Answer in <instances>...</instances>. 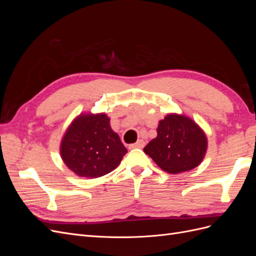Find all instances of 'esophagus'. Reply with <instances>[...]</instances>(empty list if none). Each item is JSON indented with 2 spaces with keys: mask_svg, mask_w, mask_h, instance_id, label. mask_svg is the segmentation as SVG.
Wrapping results in <instances>:
<instances>
[{
  "mask_svg": "<svg viewBox=\"0 0 256 256\" xmlns=\"http://www.w3.org/2000/svg\"><path fill=\"white\" fill-rule=\"evenodd\" d=\"M144 145H145V142H144L143 140H138L136 143L131 144V145L129 146V148H130V150H134V148H143Z\"/></svg>",
  "mask_w": 256,
  "mask_h": 256,
  "instance_id": "obj_1",
  "label": "esophagus"
}]
</instances>
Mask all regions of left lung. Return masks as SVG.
Masks as SVG:
<instances>
[{
  "mask_svg": "<svg viewBox=\"0 0 256 256\" xmlns=\"http://www.w3.org/2000/svg\"><path fill=\"white\" fill-rule=\"evenodd\" d=\"M207 138L196 122L180 114H168L159 122L157 136L144 147V152L170 174L196 168L205 157Z\"/></svg>",
  "mask_w": 256,
  "mask_h": 256,
  "instance_id": "1",
  "label": "left lung"
}]
</instances>
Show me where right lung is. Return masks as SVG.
<instances>
[{
	"label": "right lung",
	"mask_w": 256,
	"mask_h": 256,
	"mask_svg": "<svg viewBox=\"0 0 256 256\" xmlns=\"http://www.w3.org/2000/svg\"><path fill=\"white\" fill-rule=\"evenodd\" d=\"M60 150L67 168L88 178L112 172L127 152L104 113L80 114L66 130Z\"/></svg>",
	"instance_id": "obj_1"
}]
</instances>
